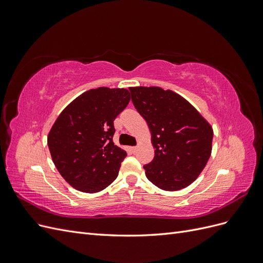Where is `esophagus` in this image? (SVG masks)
<instances>
[{
	"label": "esophagus",
	"instance_id": "1",
	"mask_svg": "<svg viewBox=\"0 0 263 263\" xmlns=\"http://www.w3.org/2000/svg\"><path fill=\"white\" fill-rule=\"evenodd\" d=\"M129 149H130L132 153H134V154H135V153H136V150H137V147H130Z\"/></svg>",
	"mask_w": 263,
	"mask_h": 263
}]
</instances>
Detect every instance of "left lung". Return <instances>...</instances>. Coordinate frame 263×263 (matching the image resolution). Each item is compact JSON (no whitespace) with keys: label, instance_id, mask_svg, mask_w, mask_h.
Returning a JSON list of instances; mask_svg holds the SVG:
<instances>
[{"label":"left lung","instance_id":"obj_1","mask_svg":"<svg viewBox=\"0 0 263 263\" xmlns=\"http://www.w3.org/2000/svg\"><path fill=\"white\" fill-rule=\"evenodd\" d=\"M129 91L135 108L148 124L156 149L153 161L144 165L146 177L164 191L189 186L211 157V125L186 100L170 90L137 86Z\"/></svg>","mask_w":263,"mask_h":263}]
</instances>
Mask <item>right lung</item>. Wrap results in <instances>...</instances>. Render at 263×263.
Instances as JSON below:
<instances>
[{
	"mask_svg": "<svg viewBox=\"0 0 263 263\" xmlns=\"http://www.w3.org/2000/svg\"><path fill=\"white\" fill-rule=\"evenodd\" d=\"M130 101L126 89L98 87L62 110L47 138L52 161L69 184L85 193L107 187L126 151L114 145V119Z\"/></svg>",
	"mask_w": 263,
	"mask_h": 263,
	"instance_id": "add662e5",
	"label": "right lung"
}]
</instances>
